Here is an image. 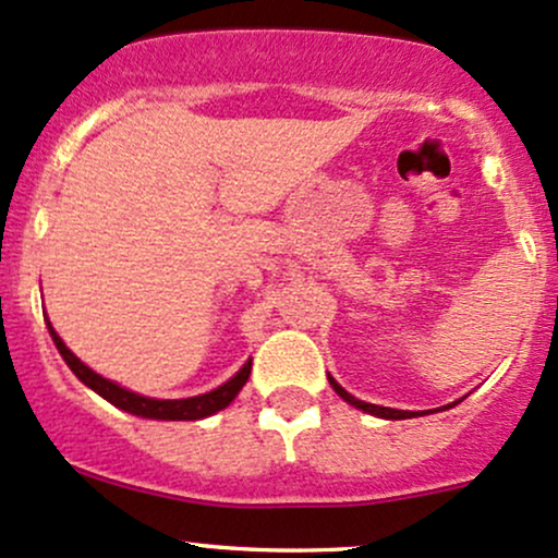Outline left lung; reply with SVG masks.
Here are the masks:
<instances>
[{
  "label": "left lung",
  "instance_id": "obj_1",
  "mask_svg": "<svg viewBox=\"0 0 558 558\" xmlns=\"http://www.w3.org/2000/svg\"><path fill=\"white\" fill-rule=\"evenodd\" d=\"M328 381H330V387L336 389V395L341 397V400H347L349 405H354V408L365 410V413H371V415H378V418L402 421V418H415V415H426V413H432V410H395V408L371 405V402H363V400H357V397H352V395H349V391H344V387H339V384L333 381V376H328ZM458 402H461V400H458ZM458 402H452V405H458ZM452 405H445V408H452Z\"/></svg>",
  "mask_w": 558,
  "mask_h": 558
}]
</instances>
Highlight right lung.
<instances>
[{"instance_id":"1","label":"right lung","mask_w":558,"mask_h":558,"mask_svg":"<svg viewBox=\"0 0 558 558\" xmlns=\"http://www.w3.org/2000/svg\"><path fill=\"white\" fill-rule=\"evenodd\" d=\"M47 328H50L54 347H58V352L63 354L65 365H69V368L76 373L78 381L87 384V387L92 391H97L100 397H106L110 405L126 410V413H132V415H140V418H156V421H198V418H206V415H214L217 410L228 408L251 376V360H248V363L243 365V368L238 371L235 376L230 378V381H225L219 389L206 391V395H198V397H187V400H153V397H143V395H137V391L119 387V384L102 378L100 373L87 368V365H84L82 360H78L76 354H73L71 349L63 344V339L54 333L50 320H47Z\"/></svg>"}]
</instances>
